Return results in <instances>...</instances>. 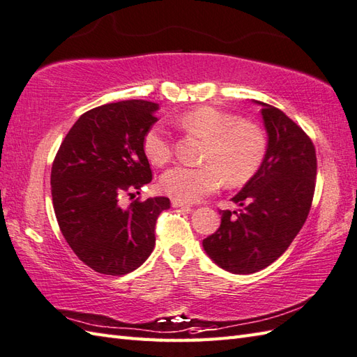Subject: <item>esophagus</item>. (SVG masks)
<instances>
[{"mask_svg": "<svg viewBox=\"0 0 357 357\" xmlns=\"http://www.w3.org/2000/svg\"><path fill=\"white\" fill-rule=\"evenodd\" d=\"M172 206H173V208H190L192 205H188L187 202L178 201V199H172Z\"/></svg>", "mask_w": 357, "mask_h": 357, "instance_id": "34e87169", "label": "esophagus"}]
</instances>
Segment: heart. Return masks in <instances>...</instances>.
Segmentation results:
<instances>
[{
  "label": "heart",
  "instance_id": "b5f03b06",
  "mask_svg": "<svg viewBox=\"0 0 357 357\" xmlns=\"http://www.w3.org/2000/svg\"><path fill=\"white\" fill-rule=\"evenodd\" d=\"M188 135L205 139L201 167L175 165L162 173L160 187L165 195L182 202H196L222 185L236 187L250 181L266 158L268 135L259 123L237 114L201 106L175 120ZM143 151L153 165L167 164L173 156V141L160 124L149 128Z\"/></svg>",
  "mask_w": 357,
  "mask_h": 357
}]
</instances>
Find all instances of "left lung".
<instances>
[{
  "mask_svg": "<svg viewBox=\"0 0 357 357\" xmlns=\"http://www.w3.org/2000/svg\"><path fill=\"white\" fill-rule=\"evenodd\" d=\"M268 152L259 172L231 201L238 211L222 210L220 227L204 238V250L222 269L254 273L275 261L309 216L317 184V152L298 124L261 103Z\"/></svg>",
  "mask_w": 357,
  "mask_h": 357,
  "instance_id": "obj_1",
  "label": "left lung"
}]
</instances>
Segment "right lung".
<instances>
[{
  "instance_id": "right-lung-1",
  "label": "right lung",
  "mask_w": 357,
  "mask_h": 357,
  "mask_svg": "<svg viewBox=\"0 0 357 357\" xmlns=\"http://www.w3.org/2000/svg\"><path fill=\"white\" fill-rule=\"evenodd\" d=\"M160 105L124 100L97 106L73 124L52 165L57 223L71 250L105 275L135 271L155 246L158 216L169 197H135L152 181L143 151L146 130L158 120Z\"/></svg>"
}]
</instances>
